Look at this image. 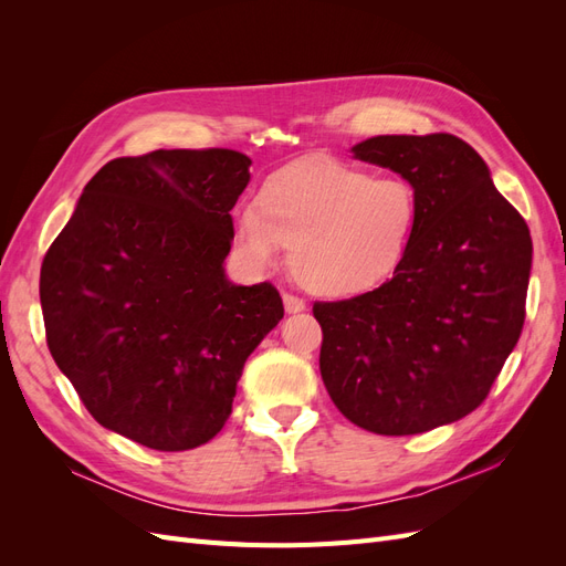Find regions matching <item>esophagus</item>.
Here are the masks:
<instances>
[{
	"label": "esophagus",
	"mask_w": 566,
	"mask_h": 566,
	"mask_svg": "<svg viewBox=\"0 0 566 566\" xmlns=\"http://www.w3.org/2000/svg\"><path fill=\"white\" fill-rule=\"evenodd\" d=\"M283 306H285L287 314H300V312L306 310L304 300H300V297H295V295H287V293H283Z\"/></svg>",
	"instance_id": "34e87169"
}]
</instances>
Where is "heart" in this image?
Segmentation results:
<instances>
[{"label":"heart","mask_w":566,"mask_h":566,"mask_svg":"<svg viewBox=\"0 0 566 566\" xmlns=\"http://www.w3.org/2000/svg\"><path fill=\"white\" fill-rule=\"evenodd\" d=\"M260 205L233 212V241L250 271L276 266L285 248L302 285L321 297H354L394 276L413 241L416 188L331 160L273 175Z\"/></svg>","instance_id":"obj_1"}]
</instances>
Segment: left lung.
<instances>
[{"instance_id":"1","label":"left lung","mask_w":566,"mask_h":566,"mask_svg":"<svg viewBox=\"0 0 566 566\" xmlns=\"http://www.w3.org/2000/svg\"><path fill=\"white\" fill-rule=\"evenodd\" d=\"M352 156L413 186L418 219L387 283L314 304L321 378L354 424L420 434L472 413L515 349L531 235L482 156L453 134H382Z\"/></svg>"}]
</instances>
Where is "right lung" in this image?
<instances>
[{
  "instance_id": "1",
  "label": "right lung",
  "mask_w": 566,
  "mask_h": 566,
  "mask_svg": "<svg viewBox=\"0 0 566 566\" xmlns=\"http://www.w3.org/2000/svg\"><path fill=\"white\" fill-rule=\"evenodd\" d=\"M250 165L229 148L111 160L42 262L51 356L94 420L142 447L208 443L283 318L276 287L224 269Z\"/></svg>"
}]
</instances>
